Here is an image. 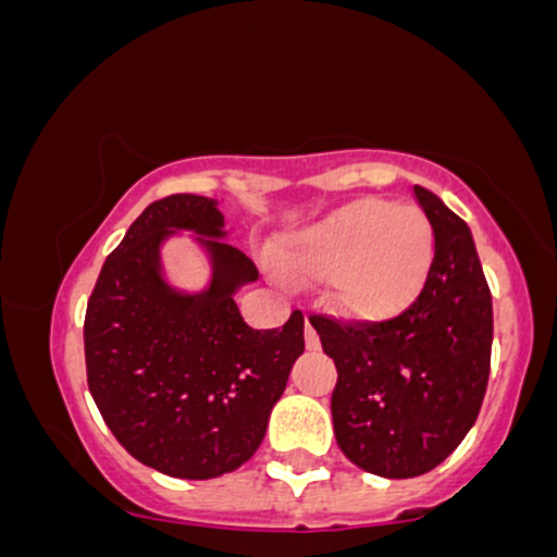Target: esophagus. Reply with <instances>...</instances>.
Segmentation results:
<instances>
[{
  "label": "esophagus",
  "instance_id": "34e87169",
  "mask_svg": "<svg viewBox=\"0 0 557 557\" xmlns=\"http://www.w3.org/2000/svg\"><path fill=\"white\" fill-rule=\"evenodd\" d=\"M304 337H306V348H309V350H317L319 348V335H317V330L311 327L309 322H306V327H304Z\"/></svg>",
  "mask_w": 557,
  "mask_h": 557
}]
</instances>
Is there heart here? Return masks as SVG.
<instances>
[{"instance_id": "1", "label": "heart", "mask_w": 557, "mask_h": 557, "mask_svg": "<svg viewBox=\"0 0 557 557\" xmlns=\"http://www.w3.org/2000/svg\"><path fill=\"white\" fill-rule=\"evenodd\" d=\"M432 257V225L419 207L359 198L293 233L280 269L293 280H327L332 309L376 322L413 304Z\"/></svg>"}]
</instances>
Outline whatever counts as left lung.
<instances>
[{
	"label": "left lung",
	"instance_id": "left-lung-1",
	"mask_svg": "<svg viewBox=\"0 0 557 557\" xmlns=\"http://www.w3.org/2000/svg\"><path fill=\"white\" fill-rule=\"evenodd\" d=\"M434 235L419 298L385 322L311 314L335 361V440L369 474L411 479L443 463L474 426L490 376L492 298L471 230L413 185Z\"/></svg>",
	"mask_w": 557,
	"mask_h": 557
}]
</instances>
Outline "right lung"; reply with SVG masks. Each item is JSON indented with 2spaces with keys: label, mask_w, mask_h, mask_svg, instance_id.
<instances>
[{
  "label": "right lung",
  "mask_w": 557,
  "mask_h": 557,
  "mask_svg": "<svg viewBox=\"0 0 557 557\" xmlns=\"http://www.w3.org/2000/svg\"><path fill=\"white\" fill-rule=\"evenodd\" d=\"M214 198L149 203L107 257L88 298L83 345L96 408L136 461L177 479H212L257 453L272 406L304 354V314L277 330L243 322L235 290L257 264L225 238ZM190 228L213 259L201 294L161 274V243Z\"/></svg>",
  "instance_id": "right-lung-1"
}]
</instances>
